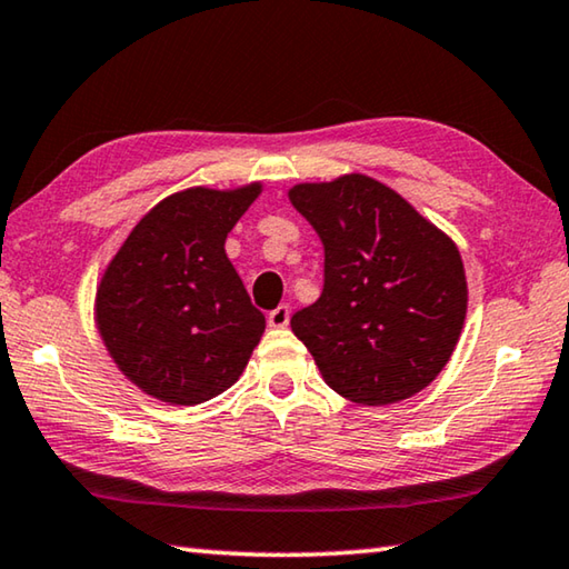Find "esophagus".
Wrapping results in <instances>:
<instances>
[{"instance_id": "obj_1", "label": "esophagus", "mask_w": 569, "mask_h": 569, "mask_svg": "<svg viewBox=\"0 0 569 569\" xmlns=\"http://www.w3.org/2000/svg\"><path fill=\"white\" fill-rule=\"evenodd\" d=\"M288 321H291V308L288 306H278L271 313H268V323H271L273 329H286Z\"/></svg>"}]
</instances>
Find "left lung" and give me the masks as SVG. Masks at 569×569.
Instances as JSON below:
<instances>
[{
	"label": "left lung",
	"instance_id": "obj_1",
	"mask_svg": "<svg viewBox=\"0 0 569 569\" xmlns=\"http://www.w3.org/2000/svg\"><path fill=\"white\" fill-rule=\"evenodd\" d=\"M288 198L323 243V291L291 319L323 381L363 407L429 387L467 316L455 240L359 172L301 182Z\"/></svg>",
	"mask_w": 569,
	"mask_h": 569
}]
</instances>
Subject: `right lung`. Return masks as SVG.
<instances>
[{
  "instance_id": "add662e5",
  "label": "right lung",
  "mask_w": 569,
  "mask_h": 569,
  "mask_svg": "<svg viewBox=\"0 0 569 569\" xmlns=\"http://www.w3.org/2000/svg\"><path fill=\"white\" fill-rule=\"evenodd\" d=\"M261 192H176L132 228L104 271L94 319L118 369L168 403H200L233 387L266 319L226 256V238Z\"/></svg>"
}]
</instances>
